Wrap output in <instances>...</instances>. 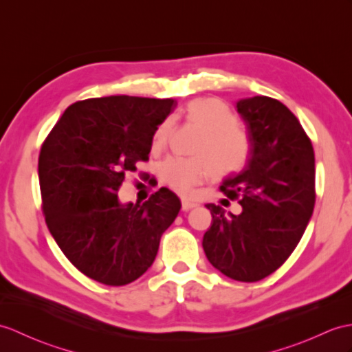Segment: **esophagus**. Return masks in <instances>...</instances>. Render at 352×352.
Masks as SVG:
<instances>
[{
    "label": "esophagus",
    "instance_id": "obj_1",
    "mask_svg": "<svg viewBox=\"0 0 352 352\" xmlns=\"http://www.w3.org/2000/svg\"><path fill=\"white\" fill-rule=\"evenodd\" d=\"M195 207H198V202L187 201V199H184V201L182 202V208H183L184 211H189V210H192V208H195Z\"/></svg>",
    "mask_w": 352,
    "mask_h": 352
}]
</instances>
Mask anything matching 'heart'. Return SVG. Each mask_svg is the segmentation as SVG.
<instances>
[{"instance_id":"heart-1","label":"heart","mask_w":352,"mask_h":352,"mask_svg":"<svg viewBox=\"0 0 352 352\" xmlns=\"http://www.w3.org/2000/svg\"><path fill=\"white\" fill-rule=\"evenodd\" d=\"M186 120L201 127L193 153L196 157H170L162 166V178L179 195H189L195 186L213 175L240 169L249 154V136L225 102L216 97H199L187 103ZM173 121L165 120L154 133L153 145L166 142Z\"/></svg>"}]
</instances>
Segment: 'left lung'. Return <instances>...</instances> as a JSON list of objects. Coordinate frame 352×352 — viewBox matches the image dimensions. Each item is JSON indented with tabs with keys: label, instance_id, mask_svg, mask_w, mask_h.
Here are the masks:
<instances>
[{
	"label": "left lung",
	"instance_id": "obj_1",
	"mask_svg": "<svg viewBox=\"0 0 352 352\" xmlns=\"http://www.w3.org/2000/svg\"><path fill=\"white\" fill-rule=\"evenodd\" d=\"M246 124V165L220 190L240 199L232 214L207 204L213 220L202 248L210 264L239 282L276 272L297 248L315 206V154L297 117L279 100L255 96L235 103Z\"/></svg>",
	"mask_w": 352,
	"mask_h": 352
}]
</instances>
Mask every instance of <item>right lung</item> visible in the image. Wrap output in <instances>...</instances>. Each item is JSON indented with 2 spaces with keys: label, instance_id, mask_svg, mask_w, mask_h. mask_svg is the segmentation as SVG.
<instances>
[{
  "label": "right lung",
  "instance_id": "add662e5",
  "mask_svg": "<svg viewBox=\"0 0 352 352\" xmlns=\"http://www.w3.org/2000/svg\"><path fill=\"white\" fill-rule=\"evenodd\" d=\"M174 99L109 96L70 104L38 157L46 225L70 263L89 279L121 287L154 263L160 236L182 202L162 187L145 202H121L126 173L148 160L153 136Z\"/></svg>",
  "mask_w": 352,
  "mask_h": 352
}]
</instances>
